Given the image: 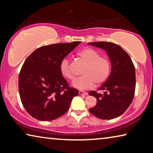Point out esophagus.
Here are the masks:
<instances>
[{
    "instance_id": "34e87169",
    "label": "esophagus",
    "mask_w": 153,
    "mask_h": 153,
    "mask_svg": "<svg viewBox=\"0 0 153 153\" xmlns=\"http://www.w3.org/2000/svg\"><path fill=\"white\" fill-rule=\"evenodd\" d=\"M79 95L86 96V95H88V92H83V91H79Z\"/></svg>"
}]
</instances>
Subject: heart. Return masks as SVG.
<instances>
[{"label": "heart", "instance_id": "b5f03b06", "mask_svg": "<svg viewBox=\"0 0 153 153\" xmlns=\"http://www.w3.org/2000/svg\"><path fill=\"white\" fill-rule=\"evenodd\" d=\"M77 56L86 63L83 69L82 77L73 83V86L79 90H87L94 86V83L99 86L107 81L110 75L111 64L104 56L92 48H85L77 53ZM62 76L69 80H74L76 76L72 71L70 61L63 59L60 65Z\"/></svg>", "mask_w": 153, "mask_h": 153}]
</instances>
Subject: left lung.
Wrapping results in <instances>:
<instances>
[{"mask_svg":"<svg viewBox=\"0 0 153 153\" xmlns=\"http://www.w3.org/2000/svg\"><path fill=\"white\" fill-rule=\"evenodd\" d=\"M107 52L111 63L109 77L98 90L89 94L97 99V105L90 108L92 115L101 120H112L122 115L132 102L136 88L135 67L123 49L109 42H90Z\"/></svg>","mask_w":153,"mask_h":153,"instance_id":"1","label":"left lung"}]
</instances>
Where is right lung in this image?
Listing matches in <instances>:
<instances>
[{"mask_svg":"<svg viewBox=\"0 0 153 153\" xmlns=\"http://www.w3.org/2000/svg\"><path fill=\"white\" fill-rule=\"evenodd\" d=\"M80 42L41 46L25 61L19 76V96L25 109L36 120L52 121L61 117L78 94L62 76L60 65Z\"/></svg>","mask_w":153,"mask_h":153,"instance_id":"add662e5","label":"right lung"}]
</instances>
